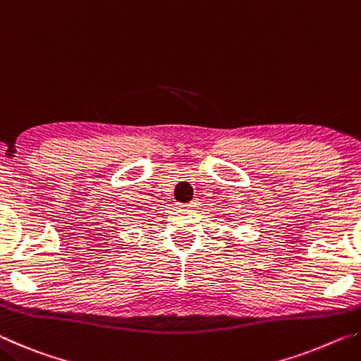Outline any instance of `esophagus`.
<instances>
[{"label": "esophagus", "instance_id": "esophagus-1", "mask_svg": "<svg viewBox=\"0 0 361 361\" xmlns=\"http://www.w3.org/2000/svg\"><path fill=\"white\" fill-rule=\"evenodd\" d=\"M178 207H181V209H186V210L194 212L199 207V204L194 200V202H189V204H178Z\"/></svg>", "mask_w": 361, "mask_h": 361}]
</instances>
